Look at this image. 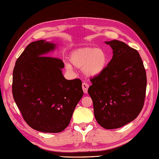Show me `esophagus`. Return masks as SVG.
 Listing matches in <instances>:
<instances>
[{"label": "esophagus", "mask_w": 159, "mask_h": 159, "mask_svg": "<svg viewBox=\"0 0 159 159\" xmlns=\"http://www.w3.org/2000/svg\"><path fill=\"white\" fill-rule=\"evenodd\" d=\"M82 88H83V92L85 93H87V89H88V88H89L88 84H87L86 83H83Z\"/></svg>", "instance_id": "obj_1"}]
</instances>
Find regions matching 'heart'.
Listing matches in <instances>:
<instances>
[{
	"label": "heart",
	"instance_id": "1",
	"mask_svg": "<svg viewBox=\"0 0 159 159\" xmlns=\"http://www.w3.org/2000/svg\"><path fill=\"white\" fill-rule=\"evenodd\" d=\"M70 61L74 66L83 68L84 74L94 77L102 74L108 65L107 53L103 48L82 47L73 50L70 55ZM67 70L72 69L70 64L66 66Z\"/></svg>",
	"mask_w": 159,
	"mask_h": 159
}]
</instances>
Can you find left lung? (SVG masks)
Wrapping results in <instances>:
<instances>
[{
    "mask_svg": "<svg viewBox=\"0 0 159 159\" xmlns=\"http://www.w3.org/2000/svg\"><path fill=\"white\" fill-rule=\"evenodd\" d=\"M113 57L105 70L91 79L88 89L97 122L115 129L133 121L143 107L146 72L139 52L124 42H105Z\"/></svg>",
    "mask_w": 159,
    "mask_h": 159,
    "instance_id": "8db88e82",
    "label": "left lung"
}]
</instances>
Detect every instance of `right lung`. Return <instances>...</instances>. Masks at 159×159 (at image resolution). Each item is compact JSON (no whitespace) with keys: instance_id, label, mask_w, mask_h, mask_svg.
Instances as JSON below:
<instances>
[{"instance_id":"obj_1","label":"right lung","mask_w":159,"mask_h":159,"mask_svg":"<svg viewBox=\"0 0 159 159\" xmlns=\"http://www.w3.org/2000/svg\"><path fill=\"white\" fill-rule=\"evenodd\" d=\"M56 48L46 40L31 42L17 59L13 72L16 105L29 126L43 133L65 129L83 96L81 80L66 79L63 61L48 57Z\"/></svg>"}]
</instances>
